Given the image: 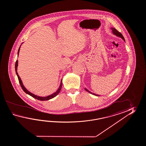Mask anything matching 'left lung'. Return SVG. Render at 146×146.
<instances>
[{"label": "left lung", "instance_id": "obj_1", "mask_svg": "<svg viewBox=\"0 0 146 146\" xmlns=\"http://www.w3.org/2000/svg\"><path fill=\"white\" fill-rule=\"evenodd\" d=\"M111 30H112V32H113V33L115 35H116L117 36H118V37H121V38L123 40L125 41V38H124V37H123V35L119 32H118L116 29H115V28H111ZM85 90L87 91V92H89V93H91V94H92L93 95H95V96H100L99 95H98V94H94V93H92V92H91L90 91H89V90H87L86 88H85Z\"/></svg>", "mask_w": 146, "mask_h": 146}]
</instances>
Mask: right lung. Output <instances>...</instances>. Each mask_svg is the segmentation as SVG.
<instances>
[{"label": "right lung", "instance_id": "add662e5", "mask_svg": "<svg viewBox=\"0 0 146 146\" xmlns=\"http://www.w3.org/2000/svg\"><path fill=\"white\" fill-rule=\"evenodd\" d=\"M20 47H19V50H18V55H19V51H20ZM18 62V60H17V61H16V64H15V70H16V74H17V76H18V80H19V83L20 84V86H21V87L22 88V89H23V90L25 91V93H27V94H28L29 95H30V96H32L33 98H34L35 99L38 100H40V101H46V100H48L52 99L53 98L55 97L56 96H57V95H58V93H59V92L60 91L61 89H62V80H61V82H60L59 88L58 89V90H57V91H56V92H55V93H53L52 94L50 95V96H45V97H42V96H36V95H34V94H33V93H31L30 92H29V91H28V90H27L25 88V86H23V84H22V81L21 80V78H20V77H19V76L18 75V72H17Z\"/></svg>", "mask_w": 146, "mask_h": 146}]
</instances>
